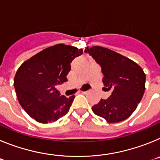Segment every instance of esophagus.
I'll use <instances>...</instances> for the list:
<instances>
[{
  "mask_svg": "<svg viewBox=\"0 0 160 160\" xmlns=\"http://www.w3.org/2000/svg\"><path fill=\"white\" fill-rule=\"evenodd\" d=\"M80 93L82 94H87V93H88V91L87 90H86V91H82V90H80Z\"/></svg>",
  "mask_w": 160,
  "mask_h": 160,
  "instance_id": "34e87169",
  "label": "esophagus"
}]
</instances>
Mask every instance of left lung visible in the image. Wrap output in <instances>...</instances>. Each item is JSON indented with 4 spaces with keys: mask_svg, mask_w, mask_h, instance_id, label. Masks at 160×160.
Here are the masks:
<instances>
[{
    "mask_svg": "<svg viewBox=\"0 0 160 160\" xmlns=\"http://www.w3.org/2000/svg\"><path fill=\"white\" fill-rule=\"evenodd\" d=\"M85 51L101 66L106 89L112 90L107 99H101L92 107L93 112L108 122L127 119L145 91L146 75L142 69L131 59L107 48L87 47Z\"/></svg>",
    "mask_w": 160,
    "mask_h": 160,
    "instance_id": "left-lung-1",
    "label": "left lung"
}]
</instances>
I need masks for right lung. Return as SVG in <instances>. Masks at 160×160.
Here are the masks:
<instances>
[{
	"mask_svg": "<svg viewBox=\"0 0 160 160\" xmlns=\"http://www.w3.org/2000/svg\"><path fill=\"white\" fill-rule=\"evenodd\" d=\"M82 49L58 44L44 49L20 66L14 88L22 108L42 123L53 122L66 115L74 96L61 95L57 85L67 81L72 61Z\"/></svg>",
	"mask_w": 160,
	"mask_h": 160,
	"instance_id": "add662e5",
	"label": "right lung"
}]
</instances>
